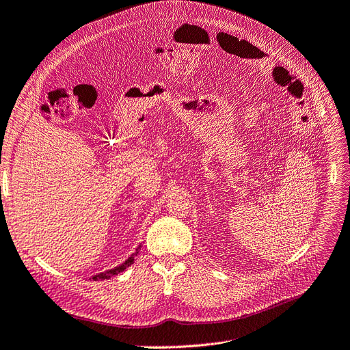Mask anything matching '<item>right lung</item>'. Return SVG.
<instances>
[{
    "instance_id": "right-lung-1",
    "label": "right lung",
    "mask_w": 350,
    "mask_h": 350,
    "mask_svg": "<svg viewBox=\"0 0 350 350\" xmlns=\"http://www.w3.org/2000/svg\"><path fill=\"white\" fill-rule=\"evenodd\" d=\"M134 262V256H131L129 258V260H126L124 264H121L120 267H115V268H112V269H109V271H107V273H102V274H98V275H95V277H92V280H95V281H98V280H107V278H109L111 275H115V274H118V273H122V271L126 268V267H129Z\"/></svg>"
}]
</instances>
